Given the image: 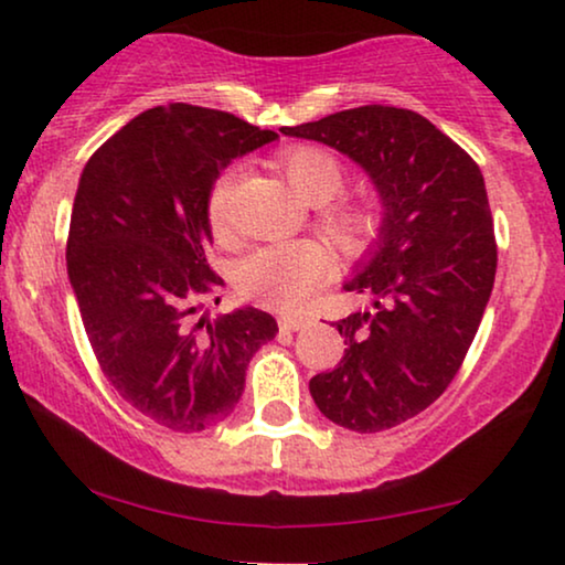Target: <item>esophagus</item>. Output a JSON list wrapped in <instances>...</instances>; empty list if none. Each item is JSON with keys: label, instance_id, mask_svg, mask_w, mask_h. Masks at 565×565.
Segmentation results:
<instances>
[{"label": "esophagus", "instance_id": "esophagus-1", "mask_svg": "<svg viewBox=\"0 0 565 565\" xmlns=\"http://www.w3.org/2000/svg\"><path fill=\"white\" fill-rule=\"evenodd\" d=\"M277 323H280L282 331H300L311 323V319H308V316H280Z\"/></svg>", "mask_w": 565, "mask_h": 565}]
</instances>
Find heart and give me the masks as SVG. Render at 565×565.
Here are the masks:
<instances>
[{"instance_id":"1","label":"heart","mask_w":565,"mask_h":565,"mask_svg":"<svg viewBox=\"0 0 565 565\" xmlns=\"http://www.w3.org/2000/svg\"><path fill=\"white\" fill-rule=\"evenodd\" d=\"M277 164L306 203L319 205L321 228L339 249L360 252L373 242L381 228V211L370 200L339 198L347 182V169L337 153L323 146L300 143L282 151ZM234 182L236 169H228L213 182L207 195V221L215 234H226L228 228ZM331 267L334 262L329 252L316 242L269 244L252 252L238 265L236 285L242 296L262 306L292 311L313 296V290L331 275Z\"/></svg>"}]
</instances>
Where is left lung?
<instances>
[{"instance_id":"8db88e82","label":"left lung","mask_w":565,"mask_h":565,"mask_svg":"<svg viewBox=\"0 0 565 565\" xmlns=\"http://www.w3.org/2000/svg\"><path fill=\"white\" fill-rule=\"evenodd\" d=\"M280 130L347 153L381 192V234L344 285L373 306L334 323L344 358L308 388L339 427L391 429L447 391L491 298L497 238L483 174L404 107H352Z\"/></svg>"}]
</instances>
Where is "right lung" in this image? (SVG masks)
I'll list each match as a JSON object with an SVG mask.
<instances>
[{"instance_id":"add662e5","label":"right lung","mask_w":565,"mask_h":565,"mask_svg":"<svg viewBox=\"0 0 565 565\" xmlns=\"http://www.w3.org/2000/svg\"><path fill=\"white\" fill-rule=\"evenodd\" d=\"M275 138L231 113L169 103L107 138L82 172L66 269L84 331L113 388L161 427L226 419L254 352L277 334L249 306L200 316L223 285L205 257L213 182Z\"/></svg>"}]
</instances>
